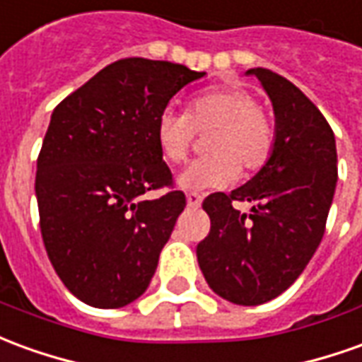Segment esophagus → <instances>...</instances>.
<instances>
[{"label": "esophagus", "instance_id": "esophagus-1", "mask_svg": "<svg viewBox=\"0 0 362 362\" xmlns=\"http://www.w3.org/2000/svg\"><path fill=\"white\" fill-rule=\"evenodd\" d=\"M202 198H204V196L198 194V192H188V196H186V199H188V206L194 207V209L202 206Z\"/></svg>", "mask_w": 362, "mask_h": 362}]
</instances>
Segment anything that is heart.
Returning a JSON list of instances; mask_svg holds the SVG:
<instances>
[{"instance_id": "1", "label": "heart", "mask_w": 362, "mask_h": 362, "mask_svg": "<svg viewBox=\"0 0 362 362\" xmlns=\"http://www.w3.org/2000/svg\"><path fill=\"white\" fill-rule=\"evenodd\" d=\"M206 135L209 155L189 163L178 176L182 188H225L245 173H257L269 163L276 145V125L257 95L239 86L198 93L186 111L164 110L155 123V141L166 163L180 164L196 135Z\"/></svg>"}]
</instances>
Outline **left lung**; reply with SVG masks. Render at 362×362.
<instances>
[{
    "instance_id": "1",
    "label": "left lung",
    "mask_w": 362,
    "mask_h": 362,
    "mask_svg": "<svg viewBox=\"0 0 362 362\" xmlns=\"http://www.w3.org/2000/svg\"><path fill=\"white\" fill-rule=\"evenodd\" d=\"M249 74L272 100L276 145L255 178L204 199L211 227L196 249L209 288L239 305L274 300L304 272L325 233L337 182L335 135L315 103L272 70ZM235 201H249L252 214L235 210Z\"/></svg>"
}]
</instances>
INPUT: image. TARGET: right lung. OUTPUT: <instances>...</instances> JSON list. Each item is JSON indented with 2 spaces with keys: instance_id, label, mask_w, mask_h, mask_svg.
Instances as JSON below:
<instances>
[{
  "instance_id": "right-lung-1",
  "label": "right lung",
  "mask_w": 362,
  "mask_h": 362,
  "mask_svg": "<svg viewBox=\"0 0 362 362\" xmlns=\"http://www.w3.org/2000/svg\"><path fill=\"white\" fill-rule=\"evenodd\" d=\"M206 72L121 58L58 103L37 158L42 243L58 278L93 308H123L148 288L186 207L155 141L173 95ZM164 189L160 199H143Z\"/></svg>"
}]
</instances>
